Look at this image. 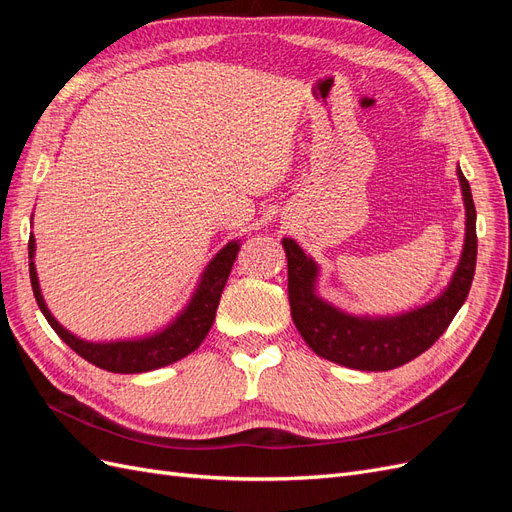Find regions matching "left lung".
<instances>
[{"mask_svg": "<svg viewBox=\"0 0 512 512\" xmlns=\"http://www.w3.org/2000/svg\"><path fill=\"white\" fill-rule=\"evenodd\" d=\"M466 207V239L459 265L442 294L423 307L397 316H352L316 294L318 265L301 245L284 239L288 258V301L294 327L318 356L361 371H389L438 342L466 303L476 269V209L470 183L457 166Z\"/></svg>", "mask_w": 512, "mask_h": 512, "instance_id": "obj_1", "label": "left lung"}]
</instances>
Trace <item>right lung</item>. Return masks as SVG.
Wrapping results in <instances>:
<instances>
[{
	"label": "right lung",
	"instance_id": "1",
	"mask_svg": "<svg viewBox=\"0 0 512 512\" xmlns=\"http://www.w3.org/2000/svg\"><path fill=\"white\" fill-rule=\"evenodd\" d=\"M239 241L226 243L222 250L213 256L207 265L203 277L192 294L190 303L185 305L183 312L170 322L162 331L151 333L138 339H117V342H87V339L76 337L68 329L53 318L38 284V273L34 265L36 239L29 235V277H32L34 297L38 301L40 312L49 320L53 331L64 339V342L91 365L100 369L113 371V374H143V371L160 369L175 363L183 356L194 352L203 339L207 337L211 324L215 320V309L220 305L222 290L239 254Z\"/></svg>",
	"mask_w": 512,
	"mask_h": 512
}]
</instances>
